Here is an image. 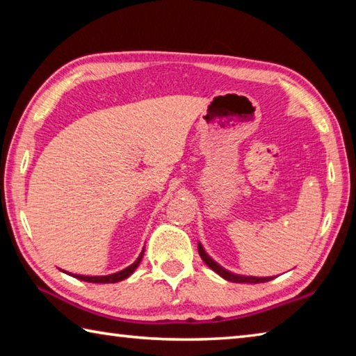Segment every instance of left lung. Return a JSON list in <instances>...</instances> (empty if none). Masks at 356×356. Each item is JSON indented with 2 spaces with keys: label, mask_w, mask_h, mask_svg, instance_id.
Returning a JSON list of instances; mask_svg holds the SVG:
<instances>
[{
  "label": "left lung",
  "mask_w": 356,
  "mask_h": 356,
  "mask_svg": "<svg viewBox=\"0 0 356 356\" xmlns=\"http://www.w3.org/2000/svg\"><path fill=\"white\" fill-rule=\"evenodd\" d=\"M198 253H200V257L204 261V264H207L208 267H211V269H213L216 273H219L222 278L228 280V282H233V283H253V284H257V283H266V282H270V280H273V277H263V278H259V277H245V275H236V273L228 272L227 269H223L222 266L217 264L213 258H209V254L204 252V248L202 247V244H198Z\"/></svg>",
  "instance_id": "8db88e82"
}]
</instances>
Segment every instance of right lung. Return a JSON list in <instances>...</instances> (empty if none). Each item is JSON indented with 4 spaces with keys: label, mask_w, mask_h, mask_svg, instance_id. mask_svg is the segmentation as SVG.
<instances>
[{
    "label": "right lung",
    "mask_w": 356,
    "mask_h": 356,
    "mask_svg": "<svg viewBox=\"0 0 356 356\" xmlns=\"http://www.w3.org/2000/svg\"><path fill=\"white\" fill-rule=\"evenodd\" d=\"M142 257H143V250L139 254V258H137L133 264L128 266L127 269H123L120 272H115V273H111V275L87 277V275H76V273H68V275H72V277L78 278V280H83V282H89V283H117V282H122V280H124V278H128L131 273H133L137 269V266H139L140 261H142Z\"/></svg>",
    "instance_id": "right-lung-1"
}]
</instances>
